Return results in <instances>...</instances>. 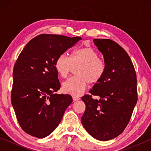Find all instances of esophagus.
<instances>
[{
  "label": "esophagus",
  "mask_w": 151,
  "mask_h": 151,
  "mask_svg": "<svg viewBox=\"0 0 151 151\" xmlns=\"http://www.w3.org/2000/svg\"><path fill=\"white\" fill-rule=\"evenodd\" d=\"M73 101H77L80 100V98H79V97L75 96H73Z\"/></svg>",
  "instance_id": "esophagus-1"
}]
</instances>
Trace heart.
<instances>
[{
	"mask_svg": "<svg viewBox=\"0 0 151 151\" xmlns=\"http://www.w3.org/2000/svg\"><path fill=\"white\" fill-rule=\"evenodd\" d=\"M99 57L98 52L89 47L75 50L70 57L65 54L58 56L55 68L61 78L67 77L73 68L78 67L75 71L76 76L63 84V91L79 96L85 91L87 83L90 85L99 83L106 70L105 62Z\"/></svg>",
	"mask_w": 151,
	"mask_h": 151,
	"instance_id": "b5f03b06",
	"label": "heart"
}]
</instances>
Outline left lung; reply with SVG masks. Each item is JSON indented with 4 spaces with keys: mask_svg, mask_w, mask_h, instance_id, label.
Segmentation results:
<instances>
[{
    "mask_svg": "<svg viewBox=\"0 0 151 151\" xmlns=\"http://www.w3.org/2000/svg\"><path fill=\"white\" fill-rule=\"evenodd\" d=\"M93 42L103 55L106 70L90 94L81 98L86 105L81 122L93 138L106 141L121 134L129 124L137 102V75L129 56L116 42L102 39Z\"/></svg>",
    "mask_w": 151,
    "mask_h": 151,
    "instance_id": "1",
    "label": "left lung"
}]
</instances>
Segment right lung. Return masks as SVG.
<instances>
[{
	"instance_id": "1",
	"label": "right lung",
	"mask_w": 151,
	"mask_h": 151,
	"mask_svg": "<svg viewBox=\"0 0 151 151\" xmlns=\"http://www.w3.org/2000/svg\"><path fill=\"white\" fill-rule=\"evenodd\" d=\"M81 39L42 34L30 40L20 52L13 69L11 103L26 133L39 139L48 136L72 103L69 94L55 93L60 87L55 63Z\"/></svg>"
}]
</instances>
